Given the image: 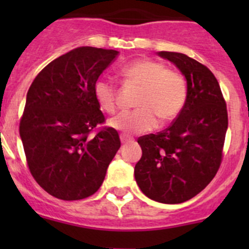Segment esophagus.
Instances as JSON below:
<instances>
[{"instance_id":"esophagus-1","label":"esophagus","mask_w":249,"mask_h":249,"mask_svg":"<svg viewBox=\"0 0 249 249\" xmlns=\"http://www.w3.org/2000/svg\"><path fill=\"white\" fill-rule=\"evenodd\" d=\"M120 140H122L123 143L132 142V141H134V139H132L131 136H129V135H126V134H122V135H120Z\"/></svg>"}]
</instances>
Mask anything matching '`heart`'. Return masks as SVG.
Instances as JSON below:
<instances>
[{"label":"heart","mask_w":249,"mask_h":249,"mask_svg":"<svg viewBox=\"0 0 249 249\" xmlns=\"http://www.w3.org/2000/svg\"><path fill=\"white\" fill-rule=\"evenodd\" d=\"M122 76L130 84L140 87L136 97L139 108L125 110L109 120V126L127 134H141L162 123L175 119L187 101V80L162 62L140 59L125 65ZM94 97L104 112L112 114L118 108V90L112 82L99 79L94 84Z\"/></svg>","instance_id":"1"}]
</instances>
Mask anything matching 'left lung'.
Returning <instances> with one entry per match:
<instances>
[{
	"instance_id": "left-lung-1",
	"label": "left lung",
	"mask_w": 249,
	"mask_h": 249,
	"mask_svg": "<svg viewBox=\"0 0 249 249\" xmlns=\"http://www.w3.org/2000/svg\"><path fill=\"white\" fill-rule=\"evenodd\" d=\"M187 79L182 112L167 129L137 140L142 157L135 178L143 194L161 203H180L205 189L223 160L227 102L214 74L185 54L160 52Z\"/></svg>"
}]
</instances>
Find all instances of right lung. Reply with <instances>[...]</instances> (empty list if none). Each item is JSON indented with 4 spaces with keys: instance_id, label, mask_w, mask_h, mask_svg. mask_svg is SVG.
<instances>
[{
    "instance_id": "right-lung-1",
    "label": "right lung",
    "mask_w": 249,
    "mask_h": 249,
    "mask_svg": "<svg viewBox=\"0 0 249 249\" xmlns=\"http://www.w3.org/2000/svg\"><path fill=\"white\" fill-rule=\"evenodd\" d=\"M117 55L113 49L76 48L48 64L27 91L19 125L27 166L56 199L95 194L120 148L117 130L100 126L106 118L94 97L95 82Z\"/></svg>"
}]
</instances>
